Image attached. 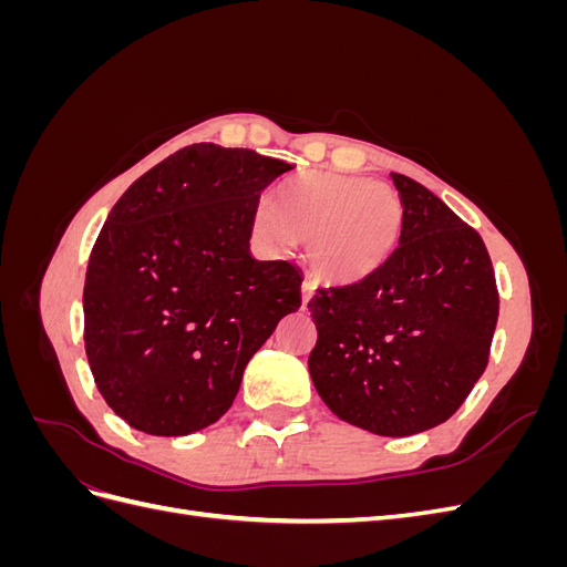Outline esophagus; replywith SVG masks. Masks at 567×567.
<instances>
[{
    "label": "esophagus",
    "instance_id": "1",
    "mask_svg": "<svg viewBox=\"0 0 567 567\" xmlns=\"http://www.w3.org/2000/svg\"><path fill=\"white\" fill-rule=\"evenodd\" d=\"M302 307L307 305V302H310L312 298H315V286L310 284V281H302Z\"/></svg>",
    "mask_w": 567,
    "mask_h": 567
}]
</instances>
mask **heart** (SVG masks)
I'll return each mask as SVG.
<instances>
[{
	"label": "heart",
	"instance_id": "1",
	"mask_svg": "<svg viewBox=\"0 0 567 567\" xmlns=\"http://www.w3.org/2000/svg\"><path fill=\"white\" fill-rule=\"evenodd\" d=\"M404 208L381 182L333 173H307L284 184L271 208H257L252 234L284 252L307 241L312 277L329 286H354L379 274L400 244Z\"/></svg>",
	"mask_w": 567,
	"mask_h": 567
}]
</instances>
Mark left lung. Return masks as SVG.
Returning <instances> with one entry per match:
<instances>
[{"mask_svg": "<svg viewBox=\"0 0 567 567\" xmlns=\"http://www.w3.org/2000/svg\"><path fill=\"white\" fill-rule=\"evenodd\" d=\"M400 248L371 279L310 300V375L323 404L362 431L406 437L447 421L483 375L499 317L483 238L419 182L392 173Z\"/></svg>", "mask_w": 567, "mask_h": 567, "instance_id": "1", "label": "left lung"}]
</instances>
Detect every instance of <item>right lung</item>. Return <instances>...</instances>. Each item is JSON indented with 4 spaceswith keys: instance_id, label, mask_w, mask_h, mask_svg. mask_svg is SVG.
Segmentation results:
<instances>
[{
    "instance_id": "right-lung-1",
    "label": "right lung",
    "mask_w": 567,
    "mask_h": 567,
    "mask_svg": "<svg viewBox=\"0 0 567 567\" xmlns=\"http://www.w3.org/2000/svg\"><path fill=\"white\" fill-rule=\"evenodd\" d=\"M293 165L192 144L120 196L90 255L84 350L136 431L179 437L227 414L246 364L300 307V269L250 255L265 188Z\"/></svg>"
}]
</instances>
